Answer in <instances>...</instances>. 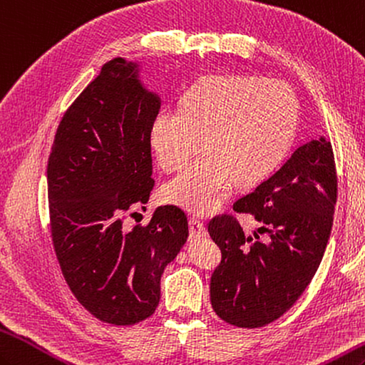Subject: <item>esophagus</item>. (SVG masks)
Wrapping results in <instances>:
<instances>
[{"mask_svg": "<svg viewBox=\"0 0 365 365\" xmlns=\"http://www.w3.org/2000/svg\"><path fill=\"white\" fill-rule=\"evenodd\" d=\"M189 225H190V237H192V239L206 237L207 231H206V228H205V225L201 223L200 220H197V218H190Z\"/></svg>", "mask_w": 365, "mask_h": 365, "instance_id": "34e87169", "label": "esophagus"}]
</instances>
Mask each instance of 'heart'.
Here are the masks:
<instances>
[{
    "instance_id": "heart-1",
    "label": "heart",
    "mask_w": 365,
    "mask_h": 365,
    "mask_svg": "<svg viewBox=\"0 0 365 365\" xmlns=\"http://www.w3.org/2000/svg\"><path fill=\"white\" fill-rule=\"evenodd\" d=\"M298 108L284 84L261 76H206L184 92L180 109L151 118L148 140L159 167L181 170L164 185L162 198L192 214L222 206L234 182L256 184L269 176L292 143Z\"/></svg>"
}]
</instances>
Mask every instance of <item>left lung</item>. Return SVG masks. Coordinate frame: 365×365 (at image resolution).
<instances>
[{"instance_id": "8db88e82", "label": "left lung", "mask_w": 365, "mask_h": 365, "mask_svg": "<svg viewBox=\"0 0 365 365\" xmlns=\"http://www.w3.org/2000/svg\"><path fill=\"white\" fill-rule=\"evenodd\" d=\"M337 198L334 155L325 135L292 153L277 172L234 203L236 212L261 223L245 236L236 218L209 222L222 262L210 278L215 314L237 328L279 319L304 292L322 262Z\"/></svg>"}]
</instances>
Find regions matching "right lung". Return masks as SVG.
<instances>
[{
  "label": "right lung",
  "instance_id": "obj_1",
  "mask_svg": "<svg viewBox=\"0 0 365 365\" xmlns=\"http://www.w3.org/2000/svg\"><path fill=\"white\" fill-rule=\"evenodd\" d=\"M159 95L140 79V63H104L62 117L46 181L56 256L73 295L112 325H134L156 311L160 277L189 237L187 217L159 206L147 226H123L150 200L148 140Z\"/></svg>",
  "mask_w": 365,
  "mask_h": 365
}]
</instances>
